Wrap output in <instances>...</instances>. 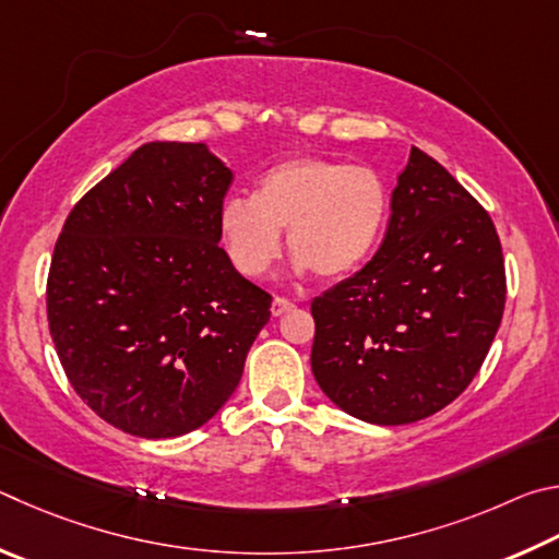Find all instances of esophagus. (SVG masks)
<instances>
[{"label": "esophagus", "mask_w": 559, "mask_h": 559, "mask_svg": "<svg viewBox=\"0 0 559 559\" xmlns=\"http://www.w3.org/2000/svg\"><path fill=\"white\" fill-rule=\"evenodd\" d=\"M295 307L292 305L289 299H285V297H274L272 299V317H282V314H287V311Z\"/></svg>", "instance_id": "obj_1"}]
</instances>
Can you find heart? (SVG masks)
<instances>
[{"instance_id": "1", "label": "heart", "mask_w": 559, "mask_h": 559, "mask_svg": "<svg viewBox=\"0 0 559 559\" xmlns=\"http://www.w3.org/2000/svg\"><path fill=\"white\" fill-rule=\"evenodd\" d=\"M388 186L370 166L324 156H297L270 166L254 195L223 203L218 228L235 270L262 277L282 252V233L297 270L336 280L358 270L383 238Z\"/></svg>"}]
</instances>
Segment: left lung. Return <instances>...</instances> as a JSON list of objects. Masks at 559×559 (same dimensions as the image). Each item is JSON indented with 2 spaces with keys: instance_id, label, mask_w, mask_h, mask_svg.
Listing matches in <instances>:
<instances>
[{
  "instance_id": "8db88e82",
  "label": "left lung",
  "mask_w": 559,
  "mask_h": 559,
  "mask_svg": "<svg viewBox=\"0 0 559 559\" xmlns=\"http://www.w3.org/2000/svg\"><path fill=\"white\" fill-rule=\"evenodd\" d=\"M503 307L506 264L491 215L413 146L380 250L311 301V370L348 415L417 423L472 383Z\"/></svg>"
}]
</instances>
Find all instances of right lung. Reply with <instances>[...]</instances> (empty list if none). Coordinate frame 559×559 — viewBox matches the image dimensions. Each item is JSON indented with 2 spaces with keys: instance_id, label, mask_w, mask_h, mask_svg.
<instances>
[{
  "instance_id": "right-lung-1",
  "label": "right lung",
  "mask_w": 559,
  "mask_h": 559,
  "mask_svg": "<svg viewBox=\"0 0 559 559\" xmlns=\"http://www.w3.org/2000/svg\"><path fill=\"white\" fill-rule=\"evenodd\" d=\"M230 181L205 144H142L58 235L46 282L58 360L83 403L127 435L209 423L270 321L272 297L218 248Z\"/></svg>"
}]
</instances>
